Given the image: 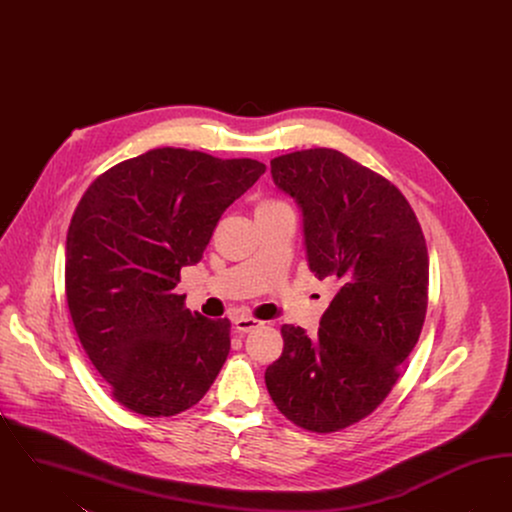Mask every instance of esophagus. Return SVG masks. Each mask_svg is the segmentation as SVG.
<instances>
[{"mask_svg": "<svg viewBox=\"0 0 512 512\" xmlns=\"http://www.w3.org/2000/svg\"><path fill=\"white\" fill-rule=\"evenodd\" d=\"M263 324H265L263 320H255V318L238 317L236 320H234V326H236V330H238V332H242V334L253 332V330L261 328Z\"/></svg>", "mask_w": 512, "mask_h": 512, "instance_id": "obj_1", "label": "esophagus"}]
</instances>
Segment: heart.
<instances>
[{
	"label": "heart",
	"mask_w": 512,
	"mask_h": 512,
	"mask_svg": "<svg viewBox=\"0 0 512 512\" xmlns=\"http://www.w3.org/2000/svg\"><path fill=\"white\" fill-rule=\"evenodd\" d=\"M263 205H282V203L280 201H265Z\"/></svg>",
	"instance_id": "1"
}]
</instances>
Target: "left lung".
<instances>
[{
    "instance_id": "1",
    "label": "left lung",
    "mask_w": 512,
    "mask_h": 512,
    "mask_svg": "<svg viewBox=\"0 0 512 512\" xmlns=\"http://www.w3.org/2000/svg\"><path fill=\"white\" fill-rule=\"evenodd\" d=\"M276 188L303 219L307 263L336 288L317 338L284 324L267 390L293 424L330 434L372 413L399 378L428 305V249L409 201L336 149L270 161Z\"/></svg>"
}]
</instances>
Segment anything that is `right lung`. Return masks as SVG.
<instances>
[{
  "mask_svg": "<svg viewBox=\"0 0 512 512\" xmlns=\"http://www.w3.org/2000/svg\"><path fill=\"white\" fill-rule=\"evenodd\" d=\"M265 171L255 159L161 147L111 167L82 195L67 232V303L86 355L126 409L182 413L215 382L230 320L192 313L174 288Z\"/></svg>",
  "mask_w": 512,
  "mask_h": 512,
  "instance_id": "right-lung-1",
  "label": "right lung"
}]
</instances>
